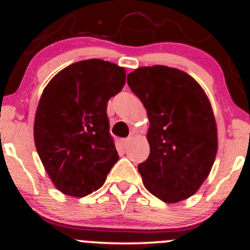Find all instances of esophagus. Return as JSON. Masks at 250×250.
I'll return each instance as SVG.
<instances>
[{"label":"esophagus","instance_id":"obj_1","mask_svg":"<svg viewBox=\"0 0 250 250\" xmlns=\"http://www.w3.org/2000/svg\"><path fill=\"white\" fill-rule=\"evenodd\" d=\"M130 140H131L130 137H125V139H122V141H121L122 145H123V146H127L128 143L130 142Z\"/></svg>","mask_w":250,"mask_h":250}]
</instances>
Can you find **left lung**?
I'll use <instances>...</instances> for the list:
<instances>
[{
	"label": "left lung",
	"mask_w": 250,
	"mask_h": 250,
	"mask_svg": "<svg viewBox=\"0 0 250 250\" xmlns=\"http://www.w3.org/2000/svg\"><path fill=\"white\" fill-rule=\"evenodd\" d=\"M127 82L150 122V153L137 166L145 187L168 203L188 199L207 179L217 151L207 95L190 75L166 65L137 68Z\"/></svg>",
	"instance_id": "left-lung-1"
}]
</instances>
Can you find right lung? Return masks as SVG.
Here are the masks:
<instances>
[{"mask_svg": "<svg viewBox=\"0 0 250 250\" xmlns=\"http://www.w3.org/2000/svg\"><path fill=\"white\" fill-rule=\"evenodd\" d=\"M125 83L122 67L91 59L64 68L43 90L34 139L45 171L63 194L83 197L97 190L119 160L107 105Z\"/></svg>", "mask_w": 250, "mask_h": 250, "instance_id": "add662e5", "label": "right lung"}]
</instances>
